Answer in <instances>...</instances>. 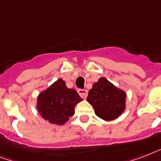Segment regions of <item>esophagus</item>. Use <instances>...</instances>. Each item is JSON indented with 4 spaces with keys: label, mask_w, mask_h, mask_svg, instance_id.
<instances>
[{
    "label": "esophagus",
    "mask_w": 161,
    "mask_h": 161,
    "mask_svg": "<svg viewBox=\"0 0 161 161\" xmlns=\"http://www.w3.org/2000/svg\"><path fill=\"white\" fill-rule=\"evenodd\" d=\"M78 93L80 95L81 98H87V96H88V91L86 90V89H78Z\"/></svg>",
    "instance_id": "34e87169"
}]
</instances>
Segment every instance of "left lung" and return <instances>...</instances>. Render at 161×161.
<instances>
[{
    "instance_id": "1",
    "label": "left lung",
    "mask_w": 161,
    "mask_h": 161,
    "mask_svg": "<svg viewBox=\"0 0 161 161\" xmlns=\"http://www.w3.org/2000/svg\"><path fill=\"white\" fill-rule=\"evenodd\" d=\"M126 93L116 88L105 78H99L88 92L87 100L102 119L109 121L119 116L125 108Z\"/></svg>"
}]
</instances>
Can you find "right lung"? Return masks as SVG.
I'll list each match as a JSON object with an SVG mask.
<instances>
[{"label": "right lung", "instance_id": "1", "mask_svg": "<svg viewBox=\"0 0 161 161\" xmlns=\"http://www.w3.org/2000/svg\"><path fill=\"white\" fill-rule=\"evenodd\" d=\"M80 101L75 89L67 88L65 82L58 79L39 94L37 108L44 119L62 125L74 114V108Z\"/></svg>", "mask_w": 161, "mask_h": 161}]
</instances>
